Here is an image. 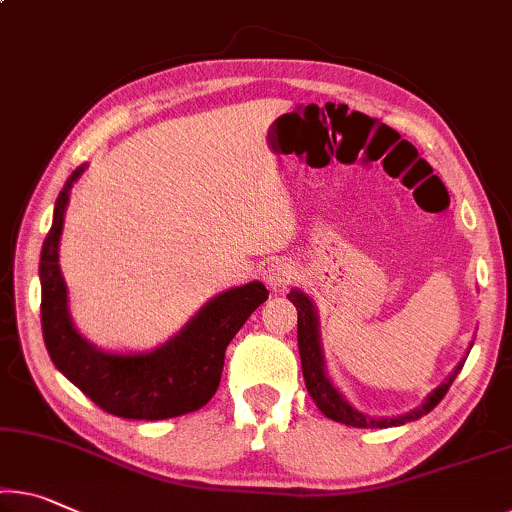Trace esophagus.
Here are the masks:
<instances>
[{"instance_id":"1","label":"esophagus","mask_w":512,"mask_h":512,"mask_svg":"<svg viewBox=\"0 0 512 512\" xmlns=\"http://www.w3.org/2000/svg\"><path fill=\"white\" fill-rule=\"evenodd\" d=\"M263 279L270 283L272 288H286L288 283H293L297 279V270L295 265H290L288 261H272L267 263L263 270Z\"/></svg>"}]
</instances>
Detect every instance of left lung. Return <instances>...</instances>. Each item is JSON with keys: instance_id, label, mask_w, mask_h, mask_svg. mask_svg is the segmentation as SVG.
I'll list each match as a JSON object with an SVG mask.
<instances>
[{"instance_id": "8db88e82", "label": "left lung", "mask_w": 512, "mask_h": 512, "mask_svg": "<svg viewBox=\"0 0 512 512\" xmlns=\"http://www.w3.org/2000/svg\"><path fill=\"white\" fill-rule=\"evenodd\" d=\"M288 300L295 304L297 309V348H300V359H302V373H304V382L306 389H309V396L313 398V403L318 405V410L327 416V419L345 423V426L352 428H391V426H403L407 421H416L421 419L423 414H428L430 410H435L439 405V400L446 396L448 387H451L455 375L462 371V361L458 368L451 373V377L444 384L430 393L426 398V403L421 407H416L410 414L403 416H384V419H371V416L361 414L355 410L348 400H345L341 393L334 389V384L329 382L327 371H325V359H322V348H320V329H318V313L316 306L309 300V295H304L302 290L293 288L288 293Z\"/></svg>"}]
</instances>
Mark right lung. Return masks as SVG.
<instances>
[{
    "label": "right lung",
    "mask_w": 512,
    "mask_h": 512,
    "mask_svg": "<svg viewBox=\"0 0 512 512\" xmlns=\"http://www.w3.org/2000/svg\"><path fill=\"white\" fill-rule=\"evenodd\" d=\"M77 167L54 203L52 229L41 251V325L52 364L100 410L121 419L160 421L201 410L222 380L224 355L247 318L267 300L261 281L231 288L212 300L160 348L151 352L98 350L68 316V290L59 270V240Z\"/></svg>",
    "instance_id": "add662e5"
}]
</instances>
